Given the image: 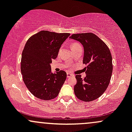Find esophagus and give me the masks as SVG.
<instances>
[{
  "label": "esophagus",
  "mask_w": 132,
  "mask_h": 132,
  "mask_svg": "<svg viewBox=\"0 0 132 132\" xmlns=\"http://www.w3.org/2000/svg\"><path fill=\"white\" fill-rule=\"evenodd\" d=\"M73 76V75H71L70 73H67V78H71V77Z\"/></svg>",
  "instance_id": "1"
}]
</instances>
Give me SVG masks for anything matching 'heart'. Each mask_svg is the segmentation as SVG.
<instances>
[{
  "instance_id": "heart-1",
  "label": "heart",
  "mask_w": 132,
  "mask_h": 132,
  "mask_svg": "<svg viewBox=\"0 0 132 132\" xmlns=\"http://www.w3.org/2000/svg\"><path fill=\"white\" fill-rule=\"evenodd\" d=\"M79 46H80L79 44L78 43H76V42L72 43L70 45V47H71V50H73L74 49L78 48V47H79Z\"/></svg>"
}]
</instances>
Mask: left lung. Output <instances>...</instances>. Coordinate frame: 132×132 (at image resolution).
Listing matches in <instances>:
<instances>
[{
  "instance_id": "obj_1",
  "label": "left lung",
  "mask_w": 132,
  "mask_h": 132,
  "mask_svg": "<svg viewBox=\"0 0 132 132\" xmlns=\"http://www.w3.org/2000/svg\"><path fill=\"white\" fill-rule=\"evenodd\" d=\"M69 38L82 45L83 63L87 64L84 79L81 75L76 76L75 94L81 101H92L102 95L110 83L113 70L111 53L107 45L92 33L73 34Z\"/></svg>"
}]
</instances>
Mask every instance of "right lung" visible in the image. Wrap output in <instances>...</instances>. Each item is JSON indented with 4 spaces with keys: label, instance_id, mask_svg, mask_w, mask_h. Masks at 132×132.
Here are the masks:
<instances>
[{
    "label": "right lung",
    "instance_id": "obj_1",
    "mask_svg": "<svg viewBox=\"0 0 132 132\" xmlns=\"http://www.w3.org/2000/svg\"><path fill=\"white\" fill-rule=\"evenodd\" d=\"M69 33L39 31L28 39L22 51L21 72L25 86L38 99L48 101L57 96L66 79V72H51L50 64L57 57Z\"/></svg>",
    "mask_w": 132,
    "mask_h": 132
}]
</instances>
